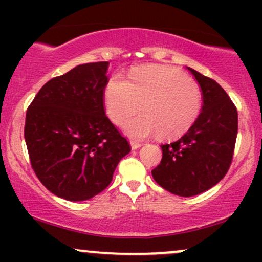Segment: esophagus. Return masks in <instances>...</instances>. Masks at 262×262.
Wrapping results in <instances>:
<instances>
[{
    "label": "esophagus",
    "mask_w": 262,
    "mask_h": 262,
    "mask_svg": "<svg viewBox=\"0 0 262 262\" xmlns=\"http://www.w3.org/2000/svg\"><path fill=\"white\" fill-rule=\"evenodd\" d=\"M141 145H143V144L139 143V141H135V140H132L130 141V146H132V149H133V150L139 149Z\"/></svg>",
    "instance_id": "1"
}]
</instances>
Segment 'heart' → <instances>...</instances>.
<instances>
[{
	"mask_svg": "<svg viewBox=\"0 0 262 262\" xmlns=\"http://www.w3.org/2000/svg\"><path fill=\"white\" fill-rule=\"evenodd\" d=\"M129 79L114 75L104 90L107 113L116 124L124 123L141 106L145 111L124 124L129 137L143 139L159 133L173 139L197 121L202 96L185 74L165 66H143L132 71Z\"/></svg>",
	"mask_w": 262,
	"mask_h": 262,
	"instance_id": "heart-1",
	"label": "heart"
}]
</instances>
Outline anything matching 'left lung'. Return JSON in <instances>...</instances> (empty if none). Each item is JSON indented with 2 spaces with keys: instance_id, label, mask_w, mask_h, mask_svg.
<instances>
[{
  "instance_id": "1",
  "label": "left lung",
  "mask_w": 262,
  "mask_h": 262,
  "mask_svg": "<svg viewBox=\"0 0 262 262\" xmlns=\"http://www.w3.org/2000/svg\"><path fill=\"white\" fill-rule=\"evenodd\" d=\"M202 91V112L188 132L161 145V162L151 171L162 188L191 197L212 188L229 170L237 135V111L214 80L187 68Z\"/></svg>"
}]
</instances>
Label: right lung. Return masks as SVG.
I'll list each match as a JSON object with an SVG mask.
<instances>
[{"instance_id":"right-lung-1","label":"right lung","mask_w":262,"mask_h":262,"mask_svg":"<svg viewBox=\"0 0 262 262\" xmlns=\"http://www.w3.org/2000/svg\"><path fill=\"white\" fill-rule=\"evenodd\" d=\"M108 61L48 81L26 114L25 139L35 175L52 193L86 201L107 188L128 140L104 112Z\"/></svg>"}]
</instances>
